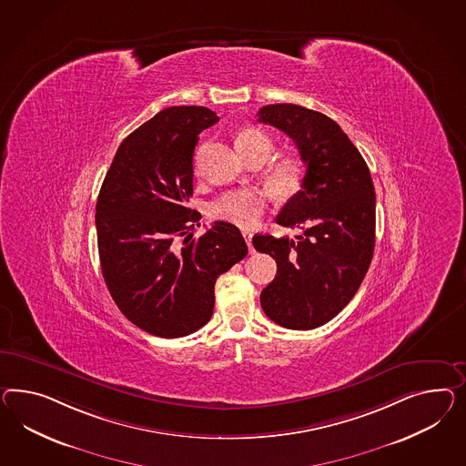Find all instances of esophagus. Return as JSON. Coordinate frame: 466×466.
Here are the masks:
<instances>
[{
  "label": "esophagus",
  "instance_id": "1",
  "mask_svg": "<svg viewBox=\"0 0 466 466\" xmlns=\"http://www.w3.org/2000/svg\"><path fill=\"white\" fill-rule=\"evenodd\" d=\"M242 236H244V239L248 242V248H249V252H254L252 249V234L249 230H242Z\"/></svg>",
  "mask_w": 466,
  "mask_h": 466
}]
</instances>
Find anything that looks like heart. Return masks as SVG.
Returning a JSON list of instances; mask_svg holds the SVG:
<instances>
[{
  "instance_id": "1",
  "label": "heart",
  "mask_w": 466,
  "mask_h": 466,
  "mask_svg": "<svg viewBox=\"0 0 466 466\" xmlns=\"http://www.w3.org/2000/svg\"><path fill=\"white\" fill-rule=\"evenodd\" d=\"M236 147L248 159H258L265 163L275 151V138L259 127H246L236 137ZM305 177V161L297 152L281 154L266 167V181L279 197H291L302 188ZM268 195L259 188L230 189L220 195L210 205V215L215 220L228 222L234 226H256L265 214Z\"/></svg>"
}]
</instances>
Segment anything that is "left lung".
<instances>
[{
	"label": "left lung",
	"instance_id": "left-lung-1",
	"mask_svg": "<svg viewBox=\"0 0 466 466\" xmlns=\"http://www.w3.org/2000/svg\"><path fill=\"white\" fill-rule=\"evenodd\" d=\"M258 120L285 132L307 164L302 189L277 217L302 236L252 238L278 266L261 307L278 326L309 330L339 314L365 278L375 249V187L363 156L328 115L278 103L263 106Z\"/></svg>",
	"mask_w": 466,
	"mask_h": 466
}]
</instances>
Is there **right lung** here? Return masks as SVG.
<instances>
[{"label": "right lung", "mask_w": 466, "mask_h": 466, "mask_svg": "<svg viewBox=\"0 0 466 466\" xmlns=\"http://www.w3.org/2000/svg\"><path fill=\"white\" fill-rule=\"evenodd\" d=\"M218 122L205 106H169L120 144L96 201L101 273L116 307L157 338H183L214 314L217 278L246 258L239 228L215 222L201 238L191 210L193 151Z\"/></svg>", "instance_id": "add662e5"}]
</instances>
